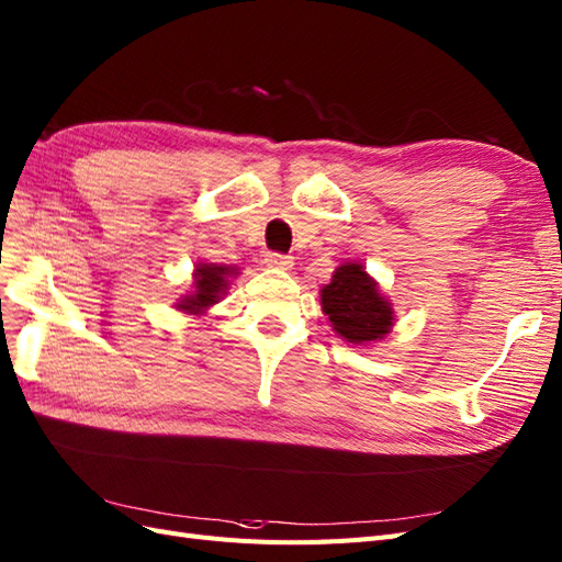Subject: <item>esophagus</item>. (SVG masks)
Here are the masks:
<instances>
[{"label": "esophagus", "instance_id": "1", "mask_svg": "<svg viewBox=\"0 0 562 562\" xmlns=\"http://www.w3.org/2000/svg\"><path fill=\"white\" fill-rule=\"evenodd\" d=\"M265 262H267V267H274V269H283V271H288V269H293V265H295V260H293V255H283V252H269L267 258H265Z\"/></svg>", "mask_w": 562, "mask_h": 562}]
</instances>
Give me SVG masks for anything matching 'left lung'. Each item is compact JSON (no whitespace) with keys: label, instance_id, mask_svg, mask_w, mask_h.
Returning a JSON list of instances; mask_svg holds the SVG:
<instances>
[{"label":"left lung","instance_id":"1","mask_svg":"<svg viewBox=\"0 0 562 562\" xmlns=\"http://www.w3.org/2000/svg\"><path fill=\"white\" fill-rule=\"evenodd\" d=\"M321 304L335 333L353 345L382 339L394 321L391 304L380 295L378 283L366 274L361 265L349 262L337 267L333 281L323 285Z\"/></svg>","mask_w":562,"mask_h":562}]
</instances>
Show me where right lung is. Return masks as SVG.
<instances>
[{"label":"right lung","mask_w":562,"mask_h":562,"mask_svg":"<svg viewBox=\"0 0 562 562\" xmlns=\"http://www.w3.org/2000/svg\"><path fill=\"white\" fill-rule=\"evenodd\" d=\"M234 274L229 267H217V265H199L196 269V281H194V293L184 295L178 304V310H184L190 314H201L211 304L220 300L227 288V277Z\"/></svg>","instance_id":"right-lung-1"}]
</instances>
